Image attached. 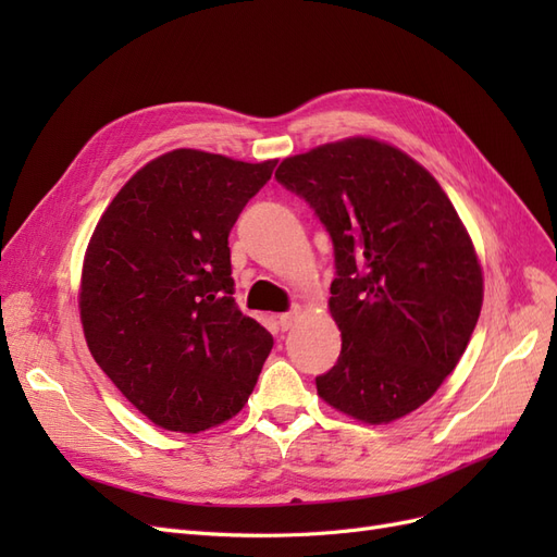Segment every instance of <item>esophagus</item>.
I'll return each mask as SVG.
<instances>
[{
  "mask_svg": "<svg viewBox=\"0 0 557 557\" xmlns=\"http://www.w3.org/2000/svg\"><path fill=\"white\" fill-rule=\"evenodd\" d=\"M297 318H299V311H297V309H290V311L281 313V315H278V325H281V330H283V332H285V330H290V327L297 323Z\"/></svg>",
  "mask_w": 557,
  "mask_h": 557,
  "instance_id": "esophagus-1",
  "label": "esophagus"
}]
</instances>
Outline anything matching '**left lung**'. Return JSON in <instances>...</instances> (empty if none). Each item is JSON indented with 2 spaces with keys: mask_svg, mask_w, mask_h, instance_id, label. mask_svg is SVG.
Listing matches in <instances>:
<instances>
[{
  "mask_svg": "<svg viewBox=\"0 0 557 557\" xmlns=\"http://www.w3.org/2000/svg\"><path fill=\"white\" fill-rule=\"evenodd\" d=\"M276 181L330 232V313L339 360L315 376L330 407L391 423L425 404L460 362L483 305L476 250L434 176L367 137L285 158Z\"/></svg>",
  "mask_w": 557,
  "mask_h": 557,
  "instance_id": "obj_1",
  "label": "left lung"
}]
</instances>
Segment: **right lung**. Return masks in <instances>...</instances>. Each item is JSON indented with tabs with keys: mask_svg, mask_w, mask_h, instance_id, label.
Here are the masks:
<instances>
[{
	"mask_svg": "<svg viewBox=\"0 0 557 557\" xmlns=\"http://www.w3.org/2000/svg\"><path fill=\"white\" fill-rule=\"evenodd\" d=\"M274 166L172 150L123 185L92 232L83 334L117 391L164 430L195 434L237 416L274 346L232 297L227 244Z\"/></svg>",
	"mask_w": 557,
	"mask_h": 557,
	"instance_id": "1",
	"label": "right lung"
}]
</instances>
